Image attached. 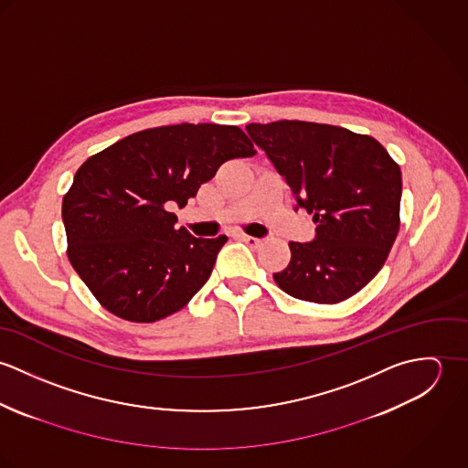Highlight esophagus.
Here are the masks:
<instances>
[{
  "label": "esophagus",
  "mask_w": 468,
  "mask_h": 468,
  "mask_svg": "<svg viewBox=\"0 0 468 468\" xmlns=\"http://www.w3.org/2000/svg\"><path fill=\"white\" fill-rule=\"evenodd\" d=\"M239 239H241L243 243H247L249 247H252V249H256V247H260V245H261V239H260V238H254V236L239 234Z\"/></svg>",
  "instance_id": "esophagus-1"
}]
</instances>
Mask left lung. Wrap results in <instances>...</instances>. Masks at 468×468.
<instances>
[{"mask_svg": "<svg viewBox=\"0 0 468 468\" xmlns=\"http://www.w3.org/2000/svg\"><path fill=\"white\" fill-rule=\"evenodd\" d=\"M247 132L317 223L314 241L288 243L290 263L273 281L308 303L349 299L380 271L397 239L400 165L373 136L330 124L277 121Z\"/></svg>", "mask_w": 468, "mask_h": 468, "instance_id": "8db88e82", "label": "left lung"}]
</instances>
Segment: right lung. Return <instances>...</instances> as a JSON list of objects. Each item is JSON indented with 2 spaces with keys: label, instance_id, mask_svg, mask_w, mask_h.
I'll return each instance as SVG.
<instances>
[{
  "label": "right lung",
  "instance_id": "obj_1",
  "mask_svg": "<svg viewBox=\"0 0 468 468\" xmlns=\"http://www.w3.org/2000/svg\"><path fill=\"white\" fill-rule=\"evenodd\" d=\"M258 151L238 126L175 124L130 134L90 156L63 198L67 256L110 314L154 323L207 282L227 236L195 238L176 214L219 165Z\"/></svg>",
  "mask_w": 468,
  "mask_h": 468
}]
</instances>
